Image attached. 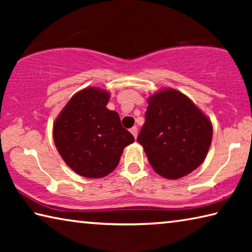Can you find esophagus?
<instances>
[{"label": "esophagus", "instance_id": "34e87169", "mask_svg": "<svg viewBox=\"0 0 252 252\" xmlns=\"http://www.w3.org/2000/svg\"><path fill=\"white\" fill-rule=\"evenodd\" d=\"M130 132H131L132 134H133L134 138H136V136H138V127H136V126H132L131 129H130Z\"/></svg>", "mask_w": 252, "mask_h": 252}]
</instances>
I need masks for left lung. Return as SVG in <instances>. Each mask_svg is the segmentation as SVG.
Listing matches in <instances>:
<instances>
[{
  "label": "left lung",
  "instance_id": "left-lung-1",
  "mask_svg": "<svg viewBox=\"0 0 252 252\" xmlns=\"http://www.w3.org/2000/svg\"><path fill=\"white\" fill-rule=\"evenodd\" d=\"M146 122L138 135L155 171L179 179L206 159L212 140V125L189 97L165 89L148 100Z\"/></svg>",
  "mask_w": 252,
  "mask_h": 252
}]
</instances>
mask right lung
<instances>
[{
  "mask_svg": "<svg viewBox=\"0 0 252 252\" xmlns=\"http://www.w3.org/2000/svg\"><path fill=\"white\" fill-rule=\"evenodd\" d=\"M110 94L87 88L71 97L53 126L55 147L65 163L85 178H102L117 168L123 149L134 141L116 111L106 108Z\"/></svg>",
  "mask_w": 252,
  "mask_h": 252,
  "instance_id": "1",
  "label": "right lung"
}]
</instances>
